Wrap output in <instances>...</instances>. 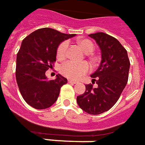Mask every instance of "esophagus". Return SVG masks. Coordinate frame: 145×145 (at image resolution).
Returning <instances> with one entry per match:
<instances>
[{
	"label": "esophagus",
	"mask_w": 145,
	"mask_h": 145,
	"mask_svg": "<svg viewBox=\"0 0 145 145\" xmlns=\"http://www.w3.org/2000/svg\"><path fill=\"white\" fill-rule=\"evenodd\" d=\"M68 82H69V84H76V83H77V81L73 80H68Z\"/></svg>",
	"instance_id": "obj_1"
}]
</instances>
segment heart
Returning a JSON list of instances; mask_svg holds the SVG:
<instances>
[{
    "label": "heart",
    "instance_id": "1",
    "mask_svg": "<svg viewBox=\"0 0 145 145\" xmlns=\"http://www.w3.org/2000/svg\"><path fill=\"white\" fill-rule=\"evenodd\" d=\"M78 44L82 48V50L86 53H91L93 51L94 45L88 39H82L78 41ZM69 42L67 40L61 42L57 48L56 55L59 60H63L66 57ZM90 70V66L86 61L83 62H75V61H67L62 64L60 67V72L65 77L72 80H77L84 75L87 74Z\"/></svg>",
    "mask_w": 145,
    "mask_h": 145
}]
</instances>
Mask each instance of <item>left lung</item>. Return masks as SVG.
I'll return each instance as SVG.
<instances>
[{"mask_svg": "<svg viewBox=\"0 0 145 145\" xmlns=\"http://www.w3.org/2000/svg\"><path fill=\"white\" fill-rule=\"evenodd\" d=\"M89 37L94 39L101 51L100 66L91 75L92 84L76 97L78 105L88 114L99 115L107 112L119 100L129 76L130 60L127 51L119 40L105 33ZM94 82L97 87H93Z\"/></svg>", "mask_w": 145, "mask_h": 145, "instance_id": "left-lung-1", "label": "left lung"}]
</instances>
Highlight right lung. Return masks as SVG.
<instances>
[{
    "label": "right lung",
    "instance_id": "add662e5",
    "mask_svg": "<svg viewBox=\"0 0 145 145\" xmlns=\"http://www.w3.org/2000/svg\"><path fill=\"white\" fill-rule=\"evenodd\" d=\"M75 36L42 28L22 40L17 54L15 76L19 91L29 105L36 109H45L57 101L67 79L58 74L55 80H48L45 72L56 61L59 44Z\"/></svg>",
    "mask_w": 145,
    "mask_h": 145
}]
</instances>
